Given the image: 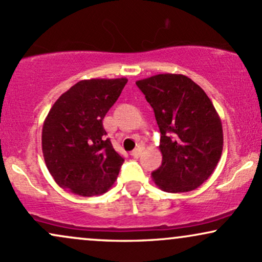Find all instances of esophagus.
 <instances>
[{"label":"esophagus","mask_w":262,"mask_h":262,"mask_svg":"<svg viewBox=\"0 0 262 262\" xmlns=\"http://www.w3.org/2000/svg\"><path fill=\"white\" fill-rule=\"evenodd\" d=\"M130 155L133 156V158H139V156L141 155V149H135V150H133V151L130 152Z\"/></svg>","instance_id":"esophagus-1"}]
</instances>
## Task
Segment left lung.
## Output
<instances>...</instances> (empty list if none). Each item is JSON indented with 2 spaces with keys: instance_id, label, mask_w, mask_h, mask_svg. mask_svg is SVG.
Listing matches in <instances>:
<instances>
[{
  "instance_id": "obj_1",
  "label": "left lung",
  "mask_w": 262,
  "mask_h": 262,
  "mask_svg": "<svg viewBox=\"0 0 262 262\" xmlns=\"http://www.w3.org/2000/svg\"><path fill=\"white\" fill-rule=\"evenodd\" d=\"M160 129L161 166L151 173L159 188L189 192L209 179L223 151V128L206 92L181 74L137 81Z\"/></svg>"
}]
</instances>
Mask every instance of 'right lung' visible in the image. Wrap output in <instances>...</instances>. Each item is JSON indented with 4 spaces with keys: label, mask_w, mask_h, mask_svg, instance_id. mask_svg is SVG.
<instances>
[{
    "label": "right lung",
    "mask_w": 262,
    "mask_h": 262,
    "mask_svg": "<svg viewBox=\"0 0 262 262\" xmlns=\"http://www.w3.org/2000/svg\"><path fill=\"white\" fill-rule=\"evenodd\" d=\"M128 80L79 81L50 108L41 132V149L60 187L82 197L112 187L124 159L106 139L103 118Z\"/></svg>",
    "instance_id": "right-lung-1"
}]
</instances>
